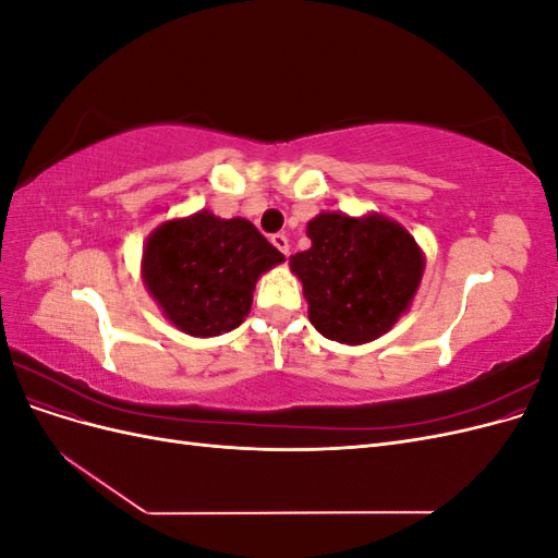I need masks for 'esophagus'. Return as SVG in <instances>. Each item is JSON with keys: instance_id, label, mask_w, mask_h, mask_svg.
Wrapping results in <instances>:
<instances>
[{"instance_id": "obj_1", "label": "esophagus", "mask_w": 558, "mask_h": 558, "mask_svg": "<svg viewBox=\"0 0 558 558\" xmlns=\"http://www.w3.org/2000/svg\"><path fill=\"white\" fill-rule=\"evenodd\" d=\"M272 244L283 253V256H289V238H286L283 232H277L272 234Z\"/></svg>"}]
</instances>
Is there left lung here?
I'll use <instances>...</instances> for the list:
<instances>
[{
    "instance_id": "1",
    "label": "left lung",
    "mask_w": 558,
    "mask_h": 558,
    "mask_svg": "<svg viewBox=\"0 0 558 558\" xmlns=\"http://www.w3.org/2000/svg\"><path fill=\"white\" fill-rule=\"evenodd\" d=\"M312 246L291 256L314 328L335 342L363 344L408 312L424 272L412 234L384 216L318 214Z\"/></svg>"
}]
</instances>
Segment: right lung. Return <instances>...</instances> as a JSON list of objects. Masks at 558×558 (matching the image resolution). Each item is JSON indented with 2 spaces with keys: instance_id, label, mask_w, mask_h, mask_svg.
Wrapping results in <instances>:
<instances>
[{
  "instance_id": "add662e5",
  "label": "right lung",
  "mask_w": 558,
  "mask_h": 558,
  "mask_svg": "<svg viewBox=\"0 0 558 558\" xmlns=\"http://www.w3.org/2000/svg\"><path fill=\"white\" fill-rule=\"evenodd\" d=\"M283 260L244 218L199 211L150 234L144 248V283L177 328L214 337L248 316L258 277Z\"/></svg>"
}]
</instances>
